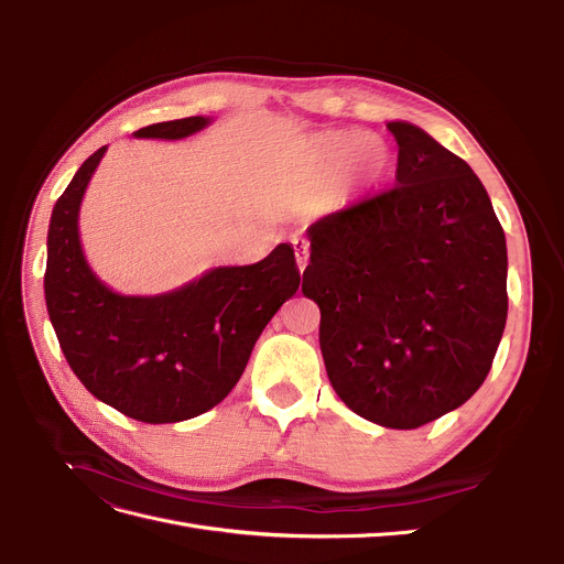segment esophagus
I'll use <instances>...</instances> for the list:
<instances>
[{"mask_svg": "<svg viewBox=\"0 0 564 564\" xmlns=\"http://www.w3.org/2000/svg\"><path fill=\"white\" fill-rule=\"evenodd\" d=\"M294 253H296V265L303 272L305 265H308V259H311L308 242H305V240H294Z\"/></svg>", "mask_w": 564, "mask_h": 564, "instance_id": "obj_1", "label": "esophagus"}]
</instances>
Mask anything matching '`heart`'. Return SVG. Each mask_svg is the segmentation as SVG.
I'll use <instances>...</instances> for the list:
<instances>
[{"label":"heart","instance_id":"obj_1","mask_svg":"<svg viewBox=\"0 0 564 564\" xmlns=\"http://www.w3.org/2000/svg\"><path fill=\"white\" fill-rule=\"evenodd\" d=\"M346 163L348 185L362 187L379 181L388 169V148L377 135H362L357 131H329L322 133L313 145V166L329 172Z\"/></svg>","mask_w":564,"mask_h":564}]
</instances>
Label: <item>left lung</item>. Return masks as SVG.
<instances>
[{
    "instance_id": "left-lung-1",
    "label": "left lung",
    "mask_w": 564,
    "mask_h": 564,
    "mask_svg": "<svg viewBox=\"0 0 564 564\" xmlns=\"http://www.w3.org/2000/svg\"><path fill=\"white\" fill-rule=\"evenodd\" d=\"M395 185L308 228L303 296L327 377L357 416L412 431L480 388L508 315L506 235L473 169L409 122Z\"/></svg>"
}]
</instances>
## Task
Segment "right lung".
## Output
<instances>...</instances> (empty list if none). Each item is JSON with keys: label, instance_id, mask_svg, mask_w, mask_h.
Here are the masks:
<instances>
[{"label": "right lung", "instance_id": "obj_1", "mask_svg": "<svg viewBox=\"0 0 564 564\" xmlns=\"http://www.w3.org/2000/svg\"><path fill=\"white\" fill-rule=\"evenodd\" d=\"M212 122L185 117L135 131L185 139ZM108 145L84 162L48 224L44 296L61 350L94 398L143 423H176L209 412L240 381L253 344L301 272L292 245L251 265L214 268L160 296L115 294L96 278L79 242V204Z\"/></svg>", "mask_w": 564, "mask_h": 564}]
</instances>
